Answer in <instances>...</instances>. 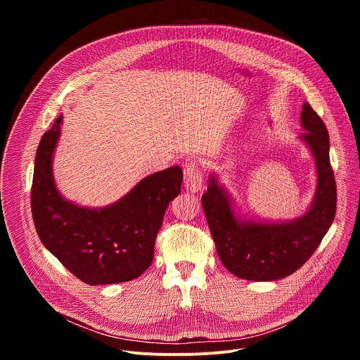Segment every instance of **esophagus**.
Instances as JSON below:
<instances>
[{
	"label": "esophagus",
	"instance_id": "esophagus-1",
	"mask_svg": "<svg viewBox=\"0 0 360 360\" xmlns=\"http://www.w3.org/2000/svg\"><path fill=\"white\" fill-rule=\"evenodd\" d=\"M184 184L186 191L189 192H198L202 191L203 186V178L200 174V169L195 164V161H191L186 164L184 171Z\"/></svg>",
	"mask_w": 360,
	"mask_h": 360
}]
</instances>
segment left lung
<instances>
[{
    "label": "left lung",
    "instance_id": "obj_1",
    "mask_svg": "<svg viewBox=\"0 0 360 360\" xmlns=\"http://www.w3.org/2000/svg\"><path fill=\"white\" fill-rule=\"evenodd\" d=\"M299 138L314 153L318 185L304 215L289 222H256L236 217L228 192L211 175L202 207L224 266L246 281H276L296 272L318 249L336 214V182L329 160V134L304 102Z\"/></svg>",
    "mask_w": 360,
    "mask_h": 360
}]
</instances>
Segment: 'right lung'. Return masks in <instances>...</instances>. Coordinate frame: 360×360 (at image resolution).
I'll return each instance as SVG.
<instances>
[{"instance_id": "add662e5", "label": "right lung", "mask_w": 360, "mask_h": 360, "mask_svg": "<svg viewBox=\"0 0 360 360\" xmlns=\"http://www.w3.org/2000/svg\"><path fill=\"white\" fill-rule=\"evenodd\" d=\"M63 115L37 149L31 211L44 246L78 279L95 286L132 281L153 259L168 205L181 193L182 169L171 167L141 179L105 208H84L61 196L53 174Z\"/></svg>"}]
</instances>
